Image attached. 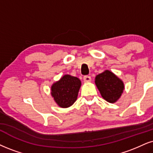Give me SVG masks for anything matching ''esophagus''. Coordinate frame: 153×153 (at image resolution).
<instances>
[{
    "mask_svg": "<svg viewBox=\"0 0 153 153\" xmlns=\"http://www.w3.org/2000/svg\"><path fill=\"white\" fill-rule=\"evenodd\" d=\"M84 80L85 82H90L91 81V78L90 76H84Z\"/></svg>",
    "mask_w": 153,
    "mask_h": 153,
    "instance_id": "1",
    "label": "esophagus"
}]
</instances>
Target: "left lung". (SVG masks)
Instances as JSON below:
<instances>
[{
	"mask_svg": "<svg viewBox=\"0 0 153 153\" xmlns=\"http://www.w3.org/2000/svg\"><path fill=\"white\" fill-rule=\"evenodd\" d=\"M95 84L101 97L109 103H115L120 99L124 90V84L109 70L99 74L95 78Z\"/></svg>",
	"mask_w": 153,
	"mask_h": 153,
	"instance_id": "8db88e82",
	"label": "left lung"
}]
</instances>
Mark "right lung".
<instances>
[{"mask_svg":"<svg viewBox=\"0 0 153 153\" xmlns=\"http://www.w3.org/2000/svg\"><path fill=\"white\" fill-rule=\"evenodd\" d=\"M81 85L79 79L65 74L52 84L51 94L59 107L68 108L76 101Z\"/></svg>","mask_w":153,"mask_h":153,"instance_id":"add662e5","label":"right lung"}]
</instances>
